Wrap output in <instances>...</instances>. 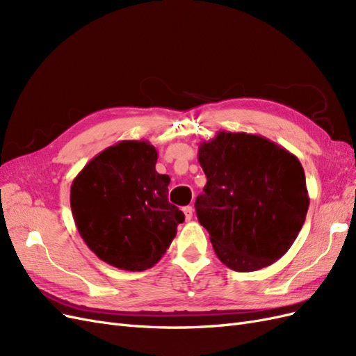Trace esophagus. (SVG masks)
<instances>
[{"instance_id": "esophagus-1", "label": "esophagus", "mask_w": 356, "mask_h": 356, "mask_svg": "<svg viewBox=\"0 0 356 356\" xmlns=\"http://www.w3.org/2000/svg\"><path fill=\"white\" fill-rule=\"evenodd\" d=\"M182 211H184V215H186V220L187 221H190L191 218H193V212H195V209H193V207H186L184 209H182Z\"/></svg>"}]
</instances>
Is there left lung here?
Instances as JSON below:
<instances>
[{
  "instance_id": "8db88e82",
  "label": "left lung",
  "mask_w": 356,
  "mask_h": 356,
  "mask_svg": "<svg viewBox=\"0 0 356 356\" xmlns=\"http://www.w3.org/2000/svg\"><path fill=\"white\" fill-rule=\"evenodd\" d=\"M197 157L208 181L195 207L215 254L236 272L273 264L309 209L298 159L264 136L225 131L202 143Z\"/></svg>"
}]
</instances>
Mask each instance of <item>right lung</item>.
Listing matches in <instances>:
<instances>
[{
	"mask_svg": "<svg viewBox=\"0 0 356 356\" xmlns=\"http://www.w3.org/2000/svg\"><path fill=\"white\" fill-rule=\"evenodd\" d=\"M148 141H120L86 165L71 186V211L90 251L122 270L143 272L165 255L184 221L168 200Z\"/></svg>",
	"mask_w": 356,
	"mask_h": 356,
	"instance_id": "add662e5",
	"label": "right lung"
}]
</instances>
